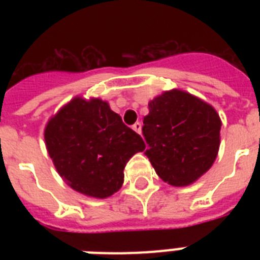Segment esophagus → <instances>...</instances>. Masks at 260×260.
Returning <instances> with one entry per match:
<instances>
[{"label":"esophagus","mask_w":260,"mask_h":260,"mask_svg":"<svg viewBox=\"0 0 260 260\" xmlns=\"http://www.w3.org/2000/svg\"><path fill=\"white\" fill-rule=\"evenodd\" d=\"M132 129H134L135 132L140 134V132H142V124H140V122H135L134 125H132Z\"/></svg>","instance_id":"esophagus-1"}]
</instances>
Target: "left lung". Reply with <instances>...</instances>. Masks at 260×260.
<instances>
[{
	"mask_svg": "<svg viewBox=\"0 0 260 260\" xmlns=\"http://www.w3.org/2000/svg\"><path fill=\"white\" fill-rule=\"evenodd\" d=\"M148 109L143 120L147 158L169 185H191L217 158L221 118L210 104L179 89L156 95Z\"/></svg>",
	"mask_w": 260,
	"mask_h": 260,
	"instance_id": "left-lung-1",
	"label": "left lung"
}]
</instances>
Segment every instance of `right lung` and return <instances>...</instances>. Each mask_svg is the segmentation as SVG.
<instances>
[{"mask_svg":"<svg viewBox=\"0 0 260 260\" xmlns=\"http://www.w3.org/2000/svg\"><path fill=\"white\" fill-rule=\"evenodd\" d=\"M50 158L78 193L108 198L120 190L124 167L146 144L101 98L77 95L51 116L44 128Z\"/></svg>","mask_w":260,"mask_h":260,"instance_id":"1","label":"right lung"}]
</instances>
